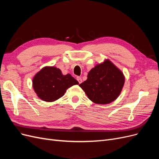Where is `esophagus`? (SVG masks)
<instances>
[{"instance_id":"34e87169","label":"esophagus","mask_w":159,"mask_h":159,"mask_svg":"<svg viewBox=\"0 0 159 159\" xmlns=\"http://www.w3.org/2000/svg\"><path fill=\"white\" fill-rule=\"evenodd\" d=\"M77 80L78 81L79 84L82 83V79H81V78H80V77H77Z\"/></svg>"}]
</instances>
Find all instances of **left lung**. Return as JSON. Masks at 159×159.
Wrapping results in <instances>:
<instances>
[{
	"mask_svg": "<svg viewBox=\"0 0 159 159\" xmlns=\"http://www.w3.org/2000/svg\"><path fill=\"white\" fill-rule=\"evenodd\" d=\"M124 84L123 72L110 60H105L91 69L87 80L79 85L91 102L105 105L119 97Z\"/></svg>",
	"mask_w": 159,
	"mask_h": 159,
	"instance_id": "1",
	"label": "left lung"
}]
</instances>
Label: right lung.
<instances>
[{
  "instance_id": "1",
  "label": "right lung",
  "mask_w": 159,
  "mask_h": 159,
  "mask_svg": "<svg viewBox=\"0 0 159 159\" xmlns=\"http://www.w3.org/2000/svg\"><path fill=\"white\" fill-rule=\"evenodd\" d=\"M79 82L70 74L63 75L54 66L44 67L34 75L32 86L38 97L44 102H52L64 95L66 90Z\"/></svg>"
}]
</instances>
